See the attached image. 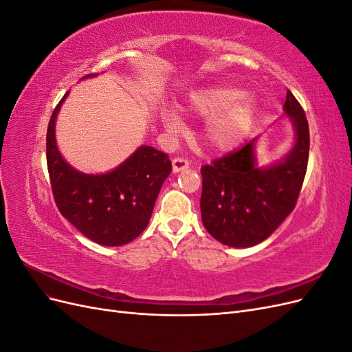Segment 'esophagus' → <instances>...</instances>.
<instances>
[{"mask_svg":"<svg viewBox=\"0 0 352 352\" xmlns=\"http://www.w3.org/2000/svg\"><path fill=\"white\" fill-rule=\"evenodd\" d=\"M172 164H173V172H175V173L184 172V170L189 168V162H188L186 158H184V157H176V158H173Z\"/></svg>","mask_w":352,"mask_h":352,"instance_id":"34e87169","label":"esophagus"}]
</instances>
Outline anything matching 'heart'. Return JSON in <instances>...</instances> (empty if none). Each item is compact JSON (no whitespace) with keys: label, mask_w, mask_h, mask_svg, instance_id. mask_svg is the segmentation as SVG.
Wrapping results in <instances>:
<instances>
[{"label":"heart","mask_w":352,"mask_h":352,"mask_svg":"<svg viewBox=\"0 0 352 352\" xmlns=\"http://www.w3.org/2000/svg\"><path fill=\"white\" fill-rule=\"evenodd\" d=\"M188 109L197 116L210 117L202 136L212 151L226 153L236 148L248 136L257 113V102L236 85H214L190 94ZM168 131L182 126L180 116L168 110L163 113Z\"/></svg>","instance_id":"obj_1"}]
</instances>
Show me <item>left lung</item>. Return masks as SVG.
I'll list each match as a JSON object with an SVG mask.
<instances>
[{
  "label": "left lung",
  "mask_w": 352,
  "mask_h": 352,
  "mask_svg": "<svg viewBox=\"0 0 352 352\" xmlns=\"http://www.w3.org/2000/svg\"><path fill=\"white\" fill-rule=\"evenodd\" d=\"M285 116L295 144L282 162L258 167L255 140L201 167V219L210 235L235 248L254 247L280 226L295 208L307 172L310 131L301 104L287 89Z\"/></svg>",
  "instance_id": "left-lung-1"
}]
</instances>
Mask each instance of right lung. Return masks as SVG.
<instances>
[{
    "label": "right lung",
    "mask_w": 352,
    "mask_h": 352,
    "mask_svg": "<svg viewBox=\"0 0 352 352\" xmlns=\"http://www.w3.org/2000/svg\"><path fill=\"white\" fill-rule=\"evenodd\" d=\"M87 74L82 79L94 78ZM61 98L47 129V166L57 208L82 235L105 247L129 243L150 223L155 199L172 172L168 155L142 145L124 162L102 175L73 168L58 151L56 119Z\"/></svg>",
    "instance_id": "1"
}]
</instances>
